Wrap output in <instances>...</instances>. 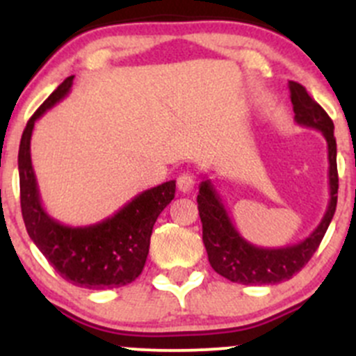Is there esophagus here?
I'll list each match as a JSON object with an SVG mask.
<instances>
[{
  "label": "esophagus",
  "mask_w": 356,
  "mask_h": 356,
  "mask_svg": "<svg viewBox=\"0 0 356 356\" xmlns=\"http://www.w3.org/2000/svg\"><path fill=\"white\" fill-rule=\"evenodd\" d=\"M177 188H179V191L184 193V195H186V193H191L193 189H195V175L188 174V172H186V174L179 175Z\"/></svg>",
  "instance_id": "34e87169"
}]
</instances>
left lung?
Listing matches in <instances>:
<instances>
[{
	"instance_id": "1",
	"label": "left lung",
	"mask_w": 356,
	"mask_h": 356,
	"mask_svg": "<svg viewBox=\"0 0 356 356\" xmlns=\"http://www.w3.org/2000/svg\"><path fill=\"white\" fill-rule=\"evenodd\" d=\"M294 120L305 127L321 131L327 141L329 158V203L321 224L308 238L284 248H261L246 241L232 224L224 201L213 182L203 177L200 184L198 210L203 224V243L211 268L222 277L245 286L279 284L293 277L308 264L321 245L337 204V163L334 124L325 110L318 105L307 89L289 81Z\"/></svg>"
}]
</instances>
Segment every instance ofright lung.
Here are the masks:
<instances>
[{
    "mask_svg": "<svg viewBox=\"0 0 356 356\" xmlns=\"http://www.w3.org/2000/svg\"><path fill=\"white\" fill-rule=\"evenodd\" d=\"M67 77L35 110L24 129L19 148L20 207L29 238L68 282L79 288L111 289L136 281L148 258L153 225L174 200L175 181L163 182L134 196L113 215L91 225L62 224L44 210L31 160L34 124L70 92Z\"/></svg>",
    "mask_w": 356,
    "mask_h": 356,
    "instance_id": "1",
    "label": "right lung"
}]
</instances>
